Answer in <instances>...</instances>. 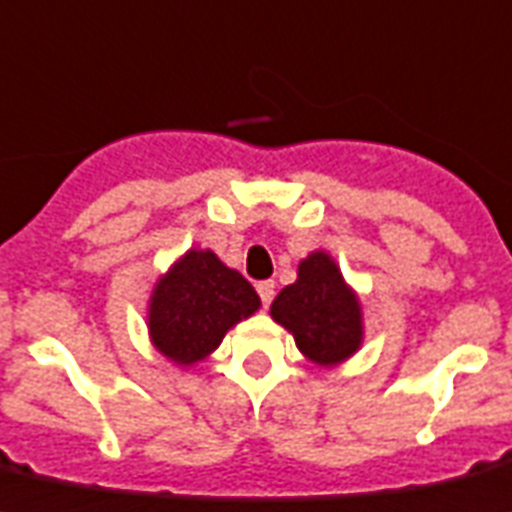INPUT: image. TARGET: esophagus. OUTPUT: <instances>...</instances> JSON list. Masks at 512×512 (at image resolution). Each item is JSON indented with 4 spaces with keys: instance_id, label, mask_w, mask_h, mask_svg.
Segmentation results:
<instances>
[{
    "instance_id": "34e87169",
    "label": "esophagus",
    "mask_w": 512,
    "mask_h": 512,
    "mask_svg": "<svg viewBox=\"0 0 512 512\" xmlns=\"http://www.w3.org/2000/svg\"><path fill=\"white\" fill-rule=\"evenodd\" d=\"M256 290H259V298H261V303H264V308L272 303V300H274V282H272V279H264V282H259V285H256Z\"/></svg>"
}]
</instances>
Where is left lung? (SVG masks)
<instances>
[{
  "label": "left lung",
  "instance_id": "8db88e82",
  "mask_svg": "<svg viewBox=\"0 0 512 512\" xmlns=\"http://www.w3.org/2000/svg\"><path fill=\"white\" fill-rule=\"evenodd\" d=\"M272 318L285 326L295 344L316 365H339L362 344V308L326 251L300 261L298 279L279 292Z\"/></svg>",
  "mask_w": 512,
  "mask_h": 512
}]
</instances>
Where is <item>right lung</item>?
<instances>
[{"mask_svg":"<svg viewBox=\"0 0 512 512\" xmlns=\"http://www.w3.org/2000/svg\"><path fill=\"white\" fill-rule=\"evenodd\" d=\"M261 300L243 274L212 251L191 248L157 279L147 308L150 339L176 365H194L220 347L235 323L253 316Z\"/></svg>","mask_w":512,"mask_h":512,"instance_id":"1","label":"right lung"}]
</instances>
